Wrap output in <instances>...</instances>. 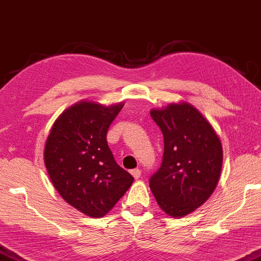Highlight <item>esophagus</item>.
I'll list each match as a JSON object with an SVG mask.
<instances>
[{"instance_id":"34e87169","label":"esophagus","mask_w":261,"mask_h":261,"mask_svg":"<svg viewBox=\"0 0 261 261\" xmlns=\"http://www.w3.org/2000/svg\"><path fill=\"white\" fill-rule=\"evenodd\" d=\"M130 174L134 176V179H139L140 176H141V171H140V169H132L130 171Z\"/></svg>"}]
</instances>
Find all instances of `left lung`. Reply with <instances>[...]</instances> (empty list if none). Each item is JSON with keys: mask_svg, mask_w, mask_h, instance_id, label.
<instances>
[{"mask_svg": "<svg viewBox=\"0 0 261 261\" xmlns=\"http://www.w3.org/2000/svg\"><path fill=\"white\" fill-rule=\"evenodd\" d=\"M164 135V156L149 187L158 205L182 218L206 202L217 187L222 167V145L212 124L188 102L152 109Z\"/></svg>", "mask_w": 261, "mask_h": 261, "instance_id": "obj_1", "label": "left lung"}]
</instances>
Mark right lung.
Listing matches in <instances>:
<instances>
[{
	"mask_svg": "<svg viewBox=\"0 0 261 261\" xmlns=\"http://www.w3.org/2000/svg\"><path fill=\"white\" fill-rule=\"evenodd\" d=\"M123 105L84 100L70 106L55 120L44 146V165L56 191L90 218L107 214L134 181L116 164L106 138Z\"/></svg>",
	"mask_w": 261,
	"mask_h": 261,
	"instance_id": "add662e5",
	"label": "right lung"
}]
</instances>
